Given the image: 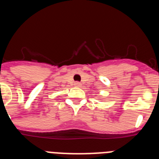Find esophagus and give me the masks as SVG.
<instances>
[{
  "mask_svg": "<svg viewBox=\"0 0 159 159\" xmlns=\"http://www.w3.org/2000/svg\"><path fill=\"white\" fill-rule=\"evenodd\" d=\"M75 85H76V86H80V82H75Z\"/></svg>",
  "mask_w": 159,
  "mask_h": 159,
  "instance_id": "esophagus-1",
  "label": "esophagus"
}]
</instances>
